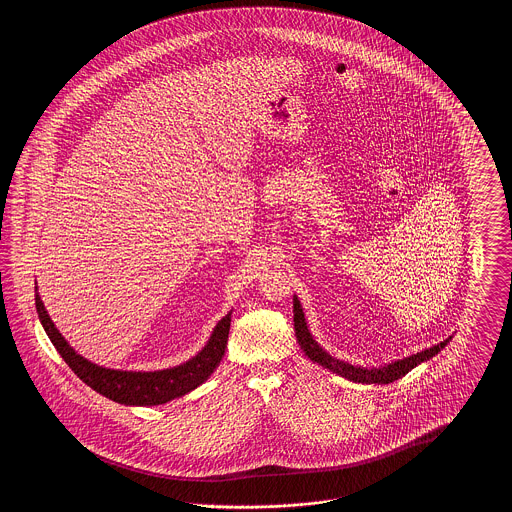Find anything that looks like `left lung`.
Instances as JSON below:
<instances>
[{
    "instance_id": "1",
    "label": "left lung",
    "mask_w": 512,
    "mask_h": 512,
    "mask_svg": "<svg viewBox=\"0 0 512 512\" xmlns=\"http://www.w3.org/2000/svg\"><path fill=\"white\" fill-rule=\"evenodd\" d=\"M293 328H295V336L297 341L303 349V353L317 365L328 368L330 372L338 374L341 378L349 380V382H357V384H391L399 378H403L407 372H411L414 366L422 365L426 361H430L432 357H436L439 351L451 341V338L441 341L434 347H428L424 351H418L414 355L409 357H403V359H397L393 363H388L384 366H359L351 365L347 361H341L338 357H332L328 351H324L320 347L313 334L309 332V326H307V320H305V313H303V307L297 299V295H293Z\"/></svg>"
}]
</instances>
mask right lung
<instances>
[{
  "instance_id": "1",
  "label": "right lung",
  "mask_w": 512,
  "mask_h": 512,
  "mask_svg": "<svg viewBox=\"0 0 512 512\" xmlns=\"http://www.w3.org/2000/svg\"><path fill=\"white\" fill-rule=\"evenodd\" d=\"M36 290V311L38 318L48 334L49 340L59 351V355L65 359V363L73 368L74 374L92 390L98 391L103 397L130 405V407H153V405H165L172 399H178L195 388H199L220 365L228 341L230 332V320L232 311L219 320V324L213 328L211 338L205 343V347L188 359L182 365L163 368V370H119V368H105L96 365L76 353L71 343L61 336V332L55 328L53 320L49 318L48 311L44 307V301Z\"/></svg>"
}]
</instances>
